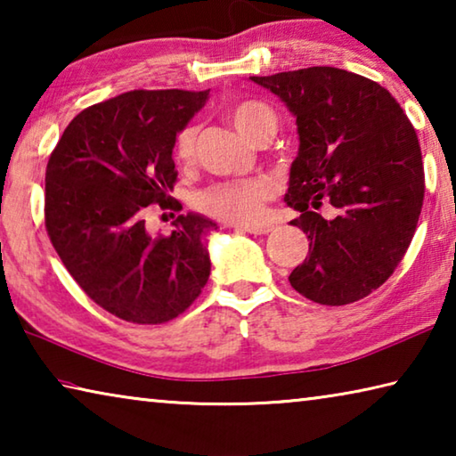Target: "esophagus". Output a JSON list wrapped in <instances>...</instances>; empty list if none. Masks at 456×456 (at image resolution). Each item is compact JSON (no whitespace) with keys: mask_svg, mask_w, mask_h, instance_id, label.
<instances>
[{"mask_svg":"<svg viewBox=\"0 0 456 456\" xmlns=\"http://www.w3.org/2000/svg\"><path fill=\"white\" fill-rule=\"evenodd\" d=\"M273 227L269 225H259V227H237V231H245V233H251V235H267L272 233Z\"/></svg>","mask_w":456,"mask_h":456,"instance_id":"34e87169","label":"esophagus"}]
</instances>
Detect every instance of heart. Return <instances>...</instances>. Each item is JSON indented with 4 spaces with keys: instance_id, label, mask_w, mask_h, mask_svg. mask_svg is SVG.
Segmentation results:
<instances>
[{
    "instance_id": "b5f03b06",
    "label": "heart",
    "mask_w": 456,
    "mask_h": 456,
    "mask_svg": "<svg viewBox=\"0 0 456 456\" xmlns=\"http://www.w3.org/2000/svg\"><path fill=\"white\" fill-rule=\"evenodd\" d=\"M227 118L233 128L251 141L259 133H275L277 118L272 108L257 100H241L227 110ZM195 126H184L179 130L173 142V157L176 163H189L195 152ZM273 197L272 183L265 179H249L235 183H221L199 192L197 205L207 215L237 225H256L265 215V203Z\"/></svg>"
}]
</instances>
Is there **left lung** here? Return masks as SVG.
<instances>
[{
  "instance_id": "1",
  "label": "left lung",
  "mask_w": 456,
  "mask_h": 456,
  "mask_svg": "<svg viewBox=\"0 0 456 456\" xmlns=\"http://www.w3.org/2000/svg\"><path fill=\"white\" fill-rule=\"evenodd\" d=\"M296 117L299 151L285 203L310 239L291 288L322 305H346L395 273L412 241L424 199L416 130L380 84L331 66L251 76ZM322 202L334 220L317 213Z\"/></svg>"
}]
</instances>
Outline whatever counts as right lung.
<instances>
[{
	"instance_id": "1",
	"label": "right lung",
	"mask_w": 456,
	"mask_h": 456,
	"mask_svg": "<svg viewBox=\"0 0 456 456\" xmlns=\"http://www.w3.org/2000/svg\"><path fill=\"white\" fill-rule=\"evenodd\" d=\"M209 90H133L82 110L45 168V231L90 299L120 320L165 323L199 297L217 223L179 215L151 235L146 207L173 209V142Z\"/></svg>"
}]
</instances>
